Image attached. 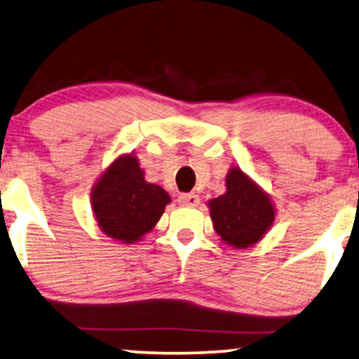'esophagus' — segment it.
<instances>
[{"label": "esophagus", "mask_w": 359, "mask_h": 359, "mask_svg": "<svg viewBox=\"0 0 359 359\" xmlns=\"http://www.w3.org/2000/svg\"><path fill=\"white\" fill-rule=\"evenodd\" d=\"M180 204L181 205H188V208H196V205L199 204V196L194 194V193H183L180 194Z\"/></svg>", "instance_id": "34e87169"}]
</instances>
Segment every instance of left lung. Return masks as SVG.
Wrapping results in <instances>:
<instances>
[{"label":"left lung","mask_w":359,"mask_h":359,"mask_svg":"<svg viewBox=\"0 0 359 359\" xmlns=\"http://www.w3.org/2000/svg\"><path fill=\"white\" fill-rule=\"evenodd\" d=\"M225 186V194L209 201L215 232L235 248L252 247L274 222L271 199L237 166L229 171Z\"/></svg>","instance_id":"left-lung-1"}]
</instances>
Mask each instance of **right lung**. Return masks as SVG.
<instances>
[{
  "mask_svg": "<svg viewBox=\"0 0 359 359\" xmlns=\"http://www.w3.org/2000/svg\"><path fill=\"white\" fill-rule=\"evenodd\" d=\"M170 201L163 188L147 183L139 160L132 154L111 163L91 193L97 225L122 243H135L149 233Z\"/></svg>",
  "mask_w": 359,
  "mask_h": 359,
  "instance_id": "1",
  "label": "right lung"
}]
</instances>
